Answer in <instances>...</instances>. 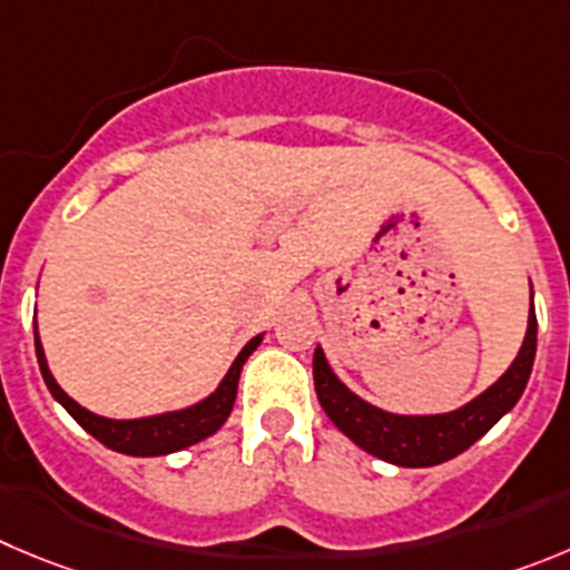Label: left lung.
Wrapping results in <instances>:
<instances>
[{
  "mask_svg": "<svg viewBox=\"0 0 570 570\" xmlns=\"http://www.w3.org/2000/svg\"><path fill=\"white\" fill-rule=\"evenodd\" d=\"M537 354V315L534 292H531L529 326H525L523 345L518 357L512 360L492 385L466 405L446 413H391L371 405L363 396L351 391L343 380L332 371L326 354L315 348V391L323 411L332 419L334 428L348 435L360 450L376 455L396 466H435L455 459L475 444L483 433L501 422L523 396L525 382L531 376Z\"/></svg>",
  "mask_w": 570,
  "mask_h": 570,
  "instance_id": "8db88e82",
  "label": "left lung"
}]
</instances>
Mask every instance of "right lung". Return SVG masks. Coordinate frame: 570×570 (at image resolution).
<instances>
[{"instance_id": "1", "label": "right lung", "mask_w": 570, "mask_h": 570, "mask_svg": "<svg viewBox=\"0 0 570 570\" xmlns=\"http://www.w3.org/2000/svg\"><path fill=\"white\" fill-rule=\"evenodd\" d=\"M33 334H36V357H39L41 376H45V385L50 387L52 399H56L58 405H61L69 416L76 419L89 435H95L100 444L115 450V453L135 455V459H154V455L179 453V450H185V446L199 444L202 439L216 433V430L227 422V416H230L233 411V402H236V391H238V376H242L244 363H247L249 354H253V351L261 345V340H264V334H255V337L238 351V357L233 360V365L227 368V374L222 376L216 391H213L210 396L199 399L196 405L183 407V411H168V413H157V416H142V419H106L78 405L76 399L69 396V393L58 385L50 365H47L45 345H41L39 340V326H36V321H33Z\"/></svg>"}]
</instances>
